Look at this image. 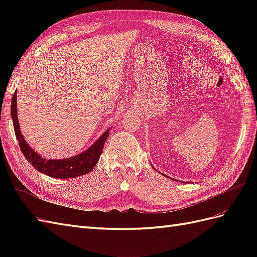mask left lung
Masks as SVG:
<instances>
[{
	"label": "left lung",
	"mask_w": 257,
	"mask_h": 257,
	"mask_svg": "<svg viewBox=\"0 0 257 257\" xmlns=\"http://www.w3.org/2000/svg\"><path fill=\"white\" fill-rule=\"evenodd\" d=\"M162 175H163V174H162ZM164 176H165V175H164ZM165 177H167V176H165ZM168 178H169V177H168ZM173 180H175V179H174V178H173ZM175 181H177V180H175Z\"/></svg>",
	"instance_id": "obj_1"
}]
</instances>
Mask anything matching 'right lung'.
<instances>
[{
    "mask_svg": "<svg viewBox=\"0 0 257 257\" xmlns=\"http://www.w3.org/2000/svg\"><path fill=\"white\" fill-rule=\"evenodd\" d=\"M11 113L14 123L15 134H16L20 149L23 155H25V158L37 172L47 175L51 178L68 179L89 174L98 162L100 154L103 152L106 139L109 136V132L111 130L107 128L102 136L97 138V141L94 144L91 145L87 150L75 155V157L61 160H46L29 146L21 133L17 114V92L14 93L12 98Z\"/></svg>",
    "mask_w": 257,
    "mask_h": 257,
    "instance_id": "add662e5",
    "label": "right lung"
}]
</instances>
